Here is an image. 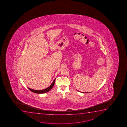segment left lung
I'll use <instances>...</instances> for the list:
<instances>
[{
  "label": "left lung",
  "mask_w": 127,
  "mask_h": 127,
  "mask_svg": "<svg viewBox=\"0 0 127 127\" xmlns=\"http://www.w3.org/2000/svg\"><path fill=\"white\" fill-rule=\"evenodd\" d=\"M83 93H84L83 92ZM85 93H88V92H85Z\"/></svg>",
  "instance_id": "left-lung-1"
}]
</instances>
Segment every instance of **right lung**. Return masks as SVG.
Instances as JSON below:
<instances>
[{
  "instance_id": "right-lung-1",
  "label": "right lung",
  "mask_w": 127,
  "mask_h": 127,
  "mask_svg": "<svg viewBox=\"0 0 127 127\" xmlns=\"http://www.w3.org/2000/svg\"><path fill=\"white\" fill-rule=\"evenodd\" d=\"M56 79H54V81L53 82L52 84H51V85H50L47 88L41 90H36L32 89L31 88H29L28 87V88L29 89L31 90V91H32L33 92L36 93V94H44V93H45L48 92V91H49L54 86L55 82Z\"/></svg>"
}]
</instances>
